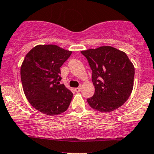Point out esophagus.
Segmentation results:
<instances>
[{
  "mask_svg": "<svg viewBox=\"0 0 154 154\" xmlns=\"http://www.w3.org/2000/svg\"><path fill=\"white\" fill-rule=\"evenodd\" d=\"M74 90H75L76 92H79V91H80V90H81V87H77V88H74Z\"/></svg>",
  "mask_w": 154,
  "mask_h": 154,
  "instance_id": "34e87169",
  "label": "esophagus"
}]
</instances>
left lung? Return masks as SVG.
I'll list each match as a JSON object with an SVG mask.
<instances>
[{
  "mask_svg": "<svg viewBox=\"0 0 154 154\" xmlns=\"http://www.w3.org/2000/svg\"><path fill=\"white\" fill-rule=\"evenodd\" d=\"M92 71L94 94L87 99L89 106L109 112L124 104L133 88L135 68L127 54L111 46L81 51Z\"/></svg>",
  "mask_w": 154,
  "mask_h": 154,
  "instance_id": "left-lung-1",
  "label": "left lung"
}]
</instances>
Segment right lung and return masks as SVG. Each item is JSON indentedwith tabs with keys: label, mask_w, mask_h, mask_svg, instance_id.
<instances>
[{
	"label": "right lung",
	"mask_w": 154,
	"mask_h": 154,
	"mask_svg": "<svg viewBox=\"0 0 154 154\" xmlns=\"http://www.w3.org/2000/svg\"><path fill=\"white\" fill-rule=\"evenodd\" d=\"M71 51L54 45H37L27 53L21 67L24 94L35 109L57 116L68 109L73 93L60 83V67Z\"/></svg>",
	"instance_id": "obj_1"
}]
</instances>
